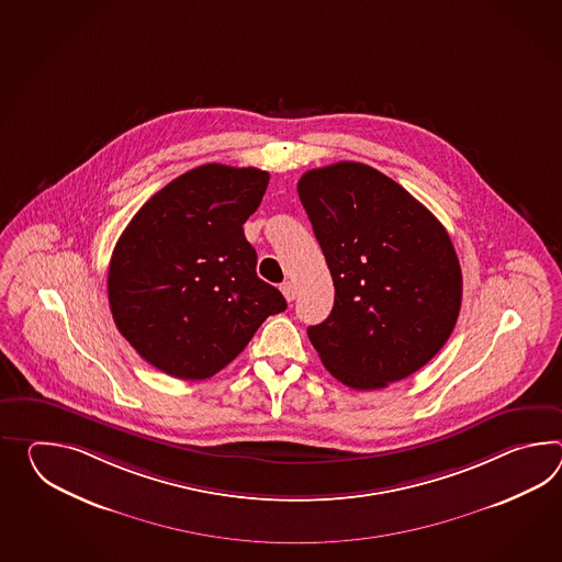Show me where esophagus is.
I'll return each instance as SVG.
<instances>
[{
  "label": "esophagus",
  "mask_w": 562,
  "mask_h": 562,
  "mask_svg": "<svg viewBox=\"0 0 562 562\" xmlns=\"http://www.w3.org/2000/svg\"><path fill=\"white\" fill-rule=\"evenodd\" d=\"M280 290H282V294H284V299H286L288 302H292V300L296 299V286H294L292 282H284V284L280 286Z\"/></svg>",
  "instance_id": "esophagus-1"
}]
</instances>
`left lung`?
Returning <instances> with one entry per match:
<instances>
[{"instance_id":"8db88e82","label":"left lung","mask_w":562,"mask_h":562,"mask_svg":"<svg viewBox=\"0 0 562 562\" xmlns=\"http://www.w3.org/2000/svg\"><path fill=\"white\" fill-rule=\"evenodd\" d=\"M299 195L335 284L328 318L308 326L326 371L357 391L419 371L462 306V268L446 227L362 162L306 171Z\"/></svg>"}]
</instances>
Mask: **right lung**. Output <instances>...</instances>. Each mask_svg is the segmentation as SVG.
Segmentation results:
<instances>
[{
    "instance_id": "add662e5",
    "label": "right lung",
    "mask_w": 562,
    "mask_h": 562,
    "mask_svg": "<svg viewBox=\"0 0 562 562\" xmlns=\"http://www.w3.org/2000/svg\"><path fill=\"white\" fill-rule=\"evenodd\" d=\"M270 175L207 162L157 191L126 225L109 266L114 325L138 355L175 379L200 381L236 359L280 290L256 274L244 224Z\"/></svg>"
}]
</instances>
